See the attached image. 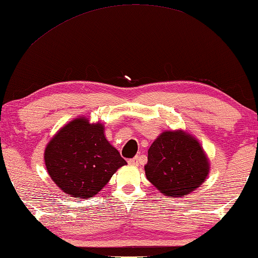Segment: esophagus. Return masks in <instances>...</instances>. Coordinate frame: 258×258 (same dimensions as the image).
I'll list each match as a JSON object with an SVG mask.
<instances>
[{"label":"esophagus","instance_id":"1","mask_svg":"<svg viewBox=\"0 0 258 258\" xmlns=\"http://www.w3.org/2000/svg\"><path fill=\"white\" fill-rule=\"evenodd\" d=\"M130 165H134V166H138L140 165V158H138V157H135V158H132V159H129V162H128Z\"/></svg>","mask_w":258,"mask_h":258}]
</instances>
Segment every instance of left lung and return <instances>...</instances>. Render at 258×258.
<instances>
[{
  "label": "left lung",
  "instance_id": "obj_1",
  "mask_svg": "<svg viewBox=\"0 0 258 258\" xmlns=\"http://www.w3.org/2000/svg\"><path fill=\"white\" fill-rule=\"evenodd\" d=\"M210 160L200 142L184 130H165L148 150V180L169 198L196 191L210 173Z\"/></svg>",
  "mask_w": 258,
  "mask_h": 258
}]
</instances>
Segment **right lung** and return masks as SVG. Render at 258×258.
I'll list each match as a JSON object with an SVG mask.
<instances>
[{
  "instance_id": "obj_1",
  "label": "right lung",
  "mask_w": 258,
  "mask_h": 258,
  "mask_svg": "<svg viewBox=\"0 0 258 258\" xmlns=\"http://www.w3.org/2000/svg\"><path fill=\"white\" fill-rule=\"evenodd\" d=\"M44 160L54 184L77 199L94 197L126 164L107 141L102 123H89L87 117L59 129L46 145Z\"/></svg>"
}]
</instances>
